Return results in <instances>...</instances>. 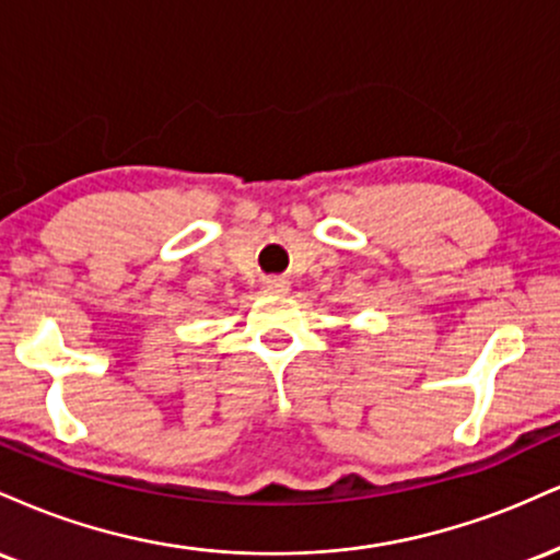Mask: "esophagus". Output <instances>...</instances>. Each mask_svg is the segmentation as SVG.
Returning a JSON list of instances; mask_svg holds the SVG:
<instances>
[{
    "mask_svg": "<svg viewBox=\"0 0 560 560\" xmlns=\"http://www.w3.org/2000/svg\"><path fill=\"white\" fill-rule=\"evenodd\" d=\"M261 285H265L267 293H285L288 291V280L285 278H267L265 282H261Z\"/></svg>",
    "mask_w": 560,
    "mask_h": 560,
    "instance_id": "1",
    "label": "esophagus"
}]
</instances>
